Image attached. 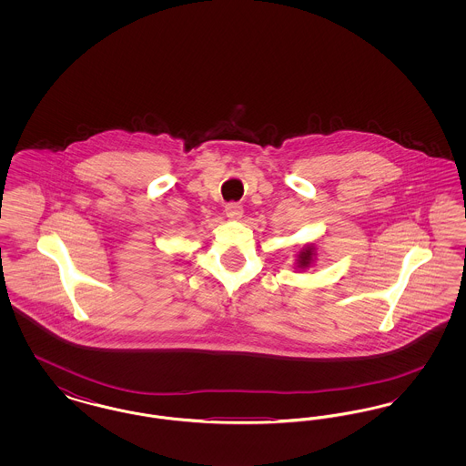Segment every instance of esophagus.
<instances>
[{
	"label": "esophagus",
	"mask_w": 466,
	"mask_h": 466,
	"mask_svg": "<svg viewBox=\"0 0 466 466\" xmlns=\"http://www.w3.org/2000/svg\"><path fill=\"white\" fill-rule=\"evenodd\" d=\"M225 215L232 220H239L243 217V206L238 202H228L225 204Z\"/></svg>",
	"instance_id": "obj_1"
}]
</instances>
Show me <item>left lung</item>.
Instances as JSON below:
<instances>
[{"label": "left lung", "mask_w": 466, "mask_h": 466, "mask_svg": "<svg viewBox=\"0 0 466 466\" xmlns=\"http://www.w3.org/2000/svg\"><path fill=\"white\" fill-rule=\"evenodd\" d=\"M312 260V253H310V248H306L300 255H299V267H308Z\"/></svg>", "instance_id": "left-lung-1"}]
</instances>
